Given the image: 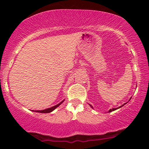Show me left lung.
Masks as SVG:
<instances>
[{
    "label": "left lung",
    "mask_w": 149,
    "mask_h": 149,
    "mask_svg": "<svg viewBox=\"0 0 149 149\" xmlns=\"http://www.w3.org/2000/svg\"><path fill=\"white\" fill-rule=\"evenodd\" d=\"M125 104H126V103H125ZM125 104H123V105H122V106H123V105H125ZM89 105H90V106H91V108H93V107L91 106V104H89ZM122 106L119 107H118V109H119V108H120ZM93 109H94V108H93ZM116 109H117V108H112V109H109V112H112V111H115V110H116Z\"/></svg>",
    "instance_id": "obj_1"
}]
</instances>
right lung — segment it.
<instances>
[{
	"label": "right lung",
	"mask_w": 149,
	"mask_h": 149,
	"mask_svg": "<svg viewBox=\"0 0 149 149\" xmlns=\"http://www.w3.org/2000/svg\"><path fill=\"white\" fill-rule=\"evenodd\" d=\"M64 100H63L62 102H60L59 104H58L55 105V106L52 107L47 108V109H43V110H32V111H33V112H40V113H49V112H52V111H53V110H55V109H56V108L58 107H59L60 105L63 102Z\"/></svg>",
	"instance_id": "1"
}]
</instances>
